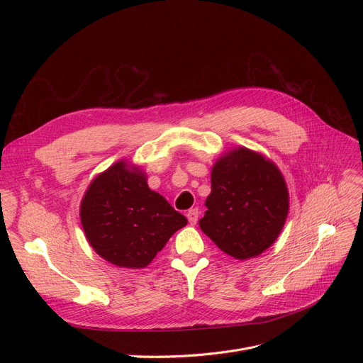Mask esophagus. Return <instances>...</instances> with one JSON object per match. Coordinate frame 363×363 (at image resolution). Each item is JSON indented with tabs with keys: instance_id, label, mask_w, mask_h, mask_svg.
Here are the masks:
<instances>
[{
	"instance_id": "obj_1",
	"label": "esophagus",
	"mask_w": 363,
	"mask_h": 363,
	"mask_svg": "<svg viewBox=\"0 0 363 363\" xmlns=\"http://www.w3.org/2000/svg\"><path fill=\"white\" fill-rule=\"evenodd\" d=\"M186 218H188L189 223L196 225L197 220H199V208H189L188 213H186Z\"/></svg>"
}]
</instances>
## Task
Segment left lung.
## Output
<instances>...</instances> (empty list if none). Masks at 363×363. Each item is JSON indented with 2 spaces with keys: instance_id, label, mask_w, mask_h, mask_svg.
Segmentation results:
<instances>
[{
  "instance_id": "1",
  "label": "left lung",
  "mask_w": 363,
  "mask_h": 363,
  "mask_svg": "<svg viewBox=\"0 0 363 363\" xmlns=\"http://www.w3.org/2000/svg\"><path fill=\"white\" fill-rule=\"evenodd\" d=\"M201 231L222 252L245 260L278 238L289 215V189L274 162L245 147L225 152L212 169Z\"/></svg>"
}]
</instances>
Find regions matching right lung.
<instances>
[{
    "mask_svg": "<svg viewBox=\"0 0 363 363\" xmlns=\"http://www.w3.org/2000/svg\"><path fill=\"white\" fill-rule=\"evenodd\" d=\"M186 218L151 191L144 172L121 160L95 178L81 203V223L99 256L121 268H145Z\"/></svg>",
    "mask_w": 363,
    "mask_h": 363,
    "instance_id": "add662e5",
    "label": "right lung"
}]
</instances>
